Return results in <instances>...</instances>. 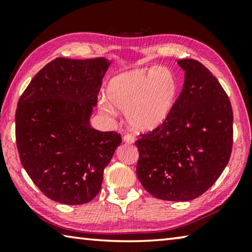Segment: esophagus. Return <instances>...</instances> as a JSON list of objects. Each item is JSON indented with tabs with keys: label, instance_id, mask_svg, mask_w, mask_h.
<instances>
[{
	"label": "esophagus",
	"instance_id": "esophagus-1",
	"mask_svg": "<svg viewBox=\"0 0 252 252\" xmlns=\"http://www.w3.org/2000/svg\"><path fill=\"white\" fill-rule=\"evenodd\" d=\"M123 141H125L126 143H133L135 141V138L132 134H125V136H123Z\"/></svg>",
	"mask_w": 252,
	"mask_h": 252
}]
</instances>
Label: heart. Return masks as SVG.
Masks as SVG:
<instances>
[{"label": "heart", "mask_w": 252, "mask_h": 252, "mask_svg": "<svg viewBox=\"0 0 252 252\" xmlns=\"http://www.w3.org/2000/svg\"><path fill=\"white\" fill-rule=\"evenodd\" d=\"M178 94V80L164 66L136 69L113 76L108 84V97H100L99 108L113 114L114 106L126 112V120L138 131L160 126L171 112Z\"/></svg>", "instance_id": "heart-1"}]
</instances>
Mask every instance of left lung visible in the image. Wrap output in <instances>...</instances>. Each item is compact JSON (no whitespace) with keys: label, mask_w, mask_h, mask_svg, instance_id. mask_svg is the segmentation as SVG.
Returning <instances> with one entry per match:
<instances>
[{"label":"left lung","mask_w":252,"mask_h":252,"mask_svg":"<svg viewBox=\"0 0 252 252\" xmlns=\"http://www.w3.org/2000/svg\"><path fill=\"white\" fill-rule=\"evenodd\" d=\"M185 71L180 95L160 126L140 134L136 176L155 198L190 201L210 188L228 164L233 113L219 81L197 60H178Z\"/></svg>","instance_id":"left-lung-1"}]
</instances>
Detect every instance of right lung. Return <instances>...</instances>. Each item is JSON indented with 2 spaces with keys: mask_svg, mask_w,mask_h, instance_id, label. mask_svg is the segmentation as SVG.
I'll use <instances>...</instances> for the list:
<instances>
[{
  "mask_svg": "<svg viewBox=\"0 0 252 252\" xmlns=\"http://www.w3.org/2000/svg\"><path fill=\"white\" fill-rule=\"evenodd\" d=\"M109 65L104 58H57L37 72L18 102L21 163L34 185L57 202L83 204L96 197L104 168L122 141L117 132L90 125Z\"/></svg>",
  "mask_w": 252,
  "mask_h": 252,
  "instance_id": "right-lung-1",
  "label": "right lung"
}]
</instances>
